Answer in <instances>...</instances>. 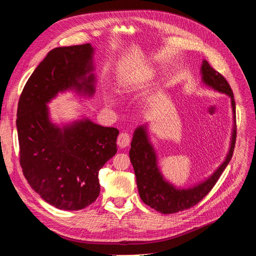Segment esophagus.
<instances>
[{"label": "esophagus", "mask_w": 256, "mask_h": 256, "mask_svg": "<svg viewBox=\"0 0 256 256\" xmlns=\"http://www.w3.org/2000/svg\"><path fill=\"white\" fill-rule=\"evenodd\" d=\"M130 135L128 133H121L119 136H118V140H116V144L120 148H126L130 145Z\"/></svg>", "instance_id": "34e87169"}]
</instances>
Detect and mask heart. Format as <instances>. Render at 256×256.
<instances>
[{"label":"heart","instance_id":"1","mask_svg":"<svg viewBox=\"0 0 256 256\" xmlns=\"http://www.w3.org/2000/svg\"><path fill=\"white\" fill-rule=\"evenodd\" d=\"M149 78V76H147L144 80L142 78H123V80L120 82V84L118 85V90H119V93L121 95H130V94H133L135 90H138L144 81L147 80ZM104 102L108 104V106H114L116 100H114V97L111 95L110 93H106L104 94Z\"/></svg>","mask_w":256,"mask_h":256}]
</instances>
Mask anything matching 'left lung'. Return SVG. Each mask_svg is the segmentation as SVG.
<instances>
[{
    "mask_svg": "<svg viewBox=\"0 0 256 256\" xmlns=\"http://www.w3.org/2000/svg\"><path fill=\"white\" fill-rule=\"evenodd\" d=\"M200 71L203 85L230 97L234 124L230 145L222 164L208 178L198 184L189 187H178L166 180L161 172L158 164V156L149 137L148 123L134 130L132 142H130V159L134 168L140 199L145 204L162 214L184 211L201 201L211 192L234 154L237 130H236V104L232 90L226 78L215 71L206 60L202 62Z\"/></svg>",
    "mask_w": 256,
    "mask_h": 256,
    "instance_id": "left-lung-1",
    "label": "left lung"
}]
</instances>
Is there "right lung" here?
Returning <instances> with one entry per match:
<instances>
[{
	"mask_svg": "<svg viewBox=\"0 0 256 256\" xmlns=\"http://www.w3.org/2000/svg\"><path fill=\"white\" fill-rule=\"evenodd\" d=\"M95 48L90 43L48 52L26 83L17 109L20 166L41 198L60 210L76 211L100 196L98 172L116 154V128L86 116L56 124L48 104L60 93L95 94Z\"/></svg>",
	"mask_w": 256,
	"mask_h": 256,
	"instance_id": "1",
	"label": "right lung"
}]
</instances>
